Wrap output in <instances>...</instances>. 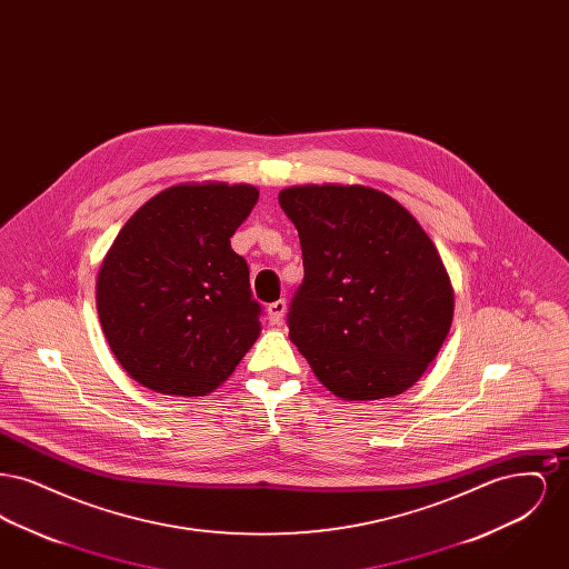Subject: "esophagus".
<instances>
[{"label": "esophagus", "mask_w": 569, "mask_h": 569, "mask_svg": "<svg viewBox=\"0 0 569 569\" xmlns=\"http://www.w3.org/2000/svg\"><path fill=\"white\" fill-rule=\"evenodd\" d=\"M286 309H288L286 300H274V302H271L269 309H267L269 322H271V325H281V322H283V316H286Z\"/></svg>", "instance_id": "34e87169"}]
</instances>
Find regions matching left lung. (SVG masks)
<instances>
[{
	"label": "left lung",
	"instance_id": "left-lung-1",
	"mask_svg": "<svg viewBox=\"0 0 569 569\" xmlns=\"http://www.w3.org/2000/svg\"><path fill=\"white\" fill-rule=\"evenodd\" d=\"M297 226L305 277L288 311L290 341L343 401L406 392L439 352L455 290L416 217L365 186L279 191Z\"/></svg>",
	"mask_w": 569,
	"mask_h": 569
}]
</instances>
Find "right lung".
Instances as JSON below:
<instances>
[{"mask_svg": "<svg viewBox=\"0 0 569 569\" xmlns=\"http://www.w3.org/2000/svg\"><path fill=\"white\" fill-rule=\"evenodd\" d=\"M253 186L183 183L126 221L96 286L110 350L149 390L202 397L232 376L260 335L262 307L230 237Z\"/></svg>", "mask_w": 569, "mask_h": 569, "instance_id": "1", "label": "right lung"}]
</instances>
